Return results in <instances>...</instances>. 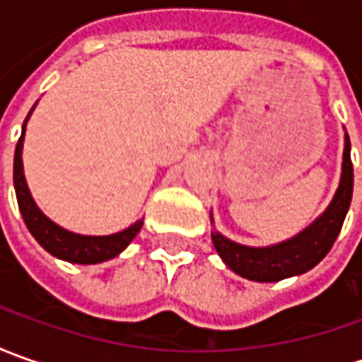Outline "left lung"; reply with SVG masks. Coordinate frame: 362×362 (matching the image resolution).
<instances>
[{"label":"left lung","instance_id":"left-lung-1","mask_svg":"<svg viewBox=\"0 0 362 362\" xmlns=\"http://www.w3.org/2000/svg\"><path fill=\"white\" fill-rule=\"evenodd\" d=\"M353 199V163H351V139L344 134L342 173L339 189L332 202L313 223L298 235L274 243L268 247H250L228 240L219 231H211V240L226 266L254 282H278L290 276H300L313 270L327 256L341 233L346 211Z\"/></svg>","mask_w":362,"mask_h":362}]
</instances>
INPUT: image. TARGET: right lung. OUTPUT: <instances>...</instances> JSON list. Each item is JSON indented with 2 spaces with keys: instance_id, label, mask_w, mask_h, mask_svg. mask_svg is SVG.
Masks as SVG:
<instances>
[{
  "instance_id": "1",
  "label": "right lung",
  "mask_w": 362,
  "mask_h": 362,
  "mask_svg": "<svg viewBox=\"0 0 362 362\" xmlns=\"http://www.w3.org/2000/svg\"><path fill=\"white\" fill-rule=\"evenodd\" d=\"M32 110H30V115H32ZM30 115L23 120V131H21L20 141L16 145V155H13V187H16V195H18L21 217H23L30 233L52 256L72 262V264H100V262L117 257L141 231L143 219H139L131 228L119 231V233H112V235H80V233L64 230L58 223H54L35 205L34 197L28 189V183H25L23 163H21L23 132H25V122L30 119Z\"/></svg>"
}]
</instances>
